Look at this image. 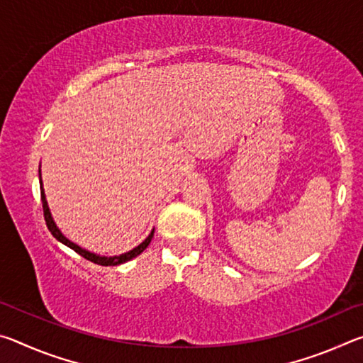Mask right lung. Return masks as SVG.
Instances as JSON below:
<instances>
[{
  "mask_svg": "<svg viewBox=\"0 0 363 363\" xmlns=\"http://www.w3.org/2000/svg\"><path fill=\"white\" fill-rule=\"evenodd\" d=\"M41 203H43V214H45V220H46V225H48L49 232H51L52 235L56 237L60 243H64V245H67V247H69V248H72L73 251H77V253H78L79 256H83L84 259H88V261H91V262H94V264H99V266H118V264H123V262L133 259V257H136L138 255L143 253V251H144L147 247H149V243L152 242V238H153V230H152L150 235L147 237L145 240L139 245V247H136V248L131 250V251H128V253H125V255L113 256V257L97 256V255H94V253H89V251L83 250L82 247H78V245L70 242L69 238H65V237L62 235V233H60V230L57 229V225L54 224V220H52V218H51V213H49L48 201H46L45 192H43V187H41Z\"/></svg>",
  "mask_w": 363,
  "mask_h": 363,
  "instance_id": "add662e5",
  "label": "right lung"
}]
</instances>
